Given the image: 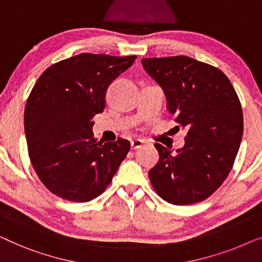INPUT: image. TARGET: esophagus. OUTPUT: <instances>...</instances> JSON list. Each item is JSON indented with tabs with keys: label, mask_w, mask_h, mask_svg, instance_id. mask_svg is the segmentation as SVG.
I'll list each match as a JSON object with an SVG mask.
<instances>
[{
	"label": "esophagus",
	"mask_w": 262,
	"mask_h": 262,
	"mask_svg": "<svg viewBox=\"0 0 262 262\" xmlns=\"http://www.w3.org/2000/svg\"><path fill=\"white\" fill-rule=\"evenodd\" d=\"M142 145H143V141H142V140H140V139H134V140H132V141H130L132 149H138Z\"/></svg>",
	"instance_id": "1"
}]
</instances>
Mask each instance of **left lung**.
Masks as SVG:
<instances>
[{
	"label": "left lung",
	"mask_w": 262,
	"mask_h": 262,
	"mask_svg": "<svg viewBox=\"0 0 262 262\" xmlns=\"http://www.w3.org/2000/svg\"><path fill=\"white\" fill-rule=\"evenodd\" d=\"M163 88L167 108L187 134L183 148L154 143L159 161L149 169L153 189L174 205L211 196L233 168L242 140L243 114L236 91L215 66L185 56L142 59Z\"/></svg>",
	"instance_id": "left-lung-1"
}]
</instances>
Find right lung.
<instances>
[{"label":"right lung","instance_id":"add662e5","mask_svg":"<svg viewBox=\"0 0 262 262\" xmlns=\"http://www.w3.org/2000/svg\"><path fill=\"white\" fill-rule=\"evenodd\" d=\"M136 56L82 53L47 68L25 108V133L33 168L62 200L89 202L104 192L130 149L128 140L102 145L91 119L102 113L109 84Z\"/></svg>","mask_w":262,"mask_h":262}]
</instances>
